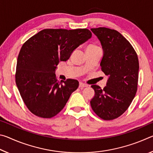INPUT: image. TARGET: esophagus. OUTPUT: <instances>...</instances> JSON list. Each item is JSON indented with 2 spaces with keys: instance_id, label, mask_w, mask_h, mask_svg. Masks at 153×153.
<instances>
[{
  "instance_id": "obj_1",
  "label": "esophagus",
  "mask_w": 153,
  "mask_h": 153,
  "mask_svg": "<svg viewBox=\"0 0 153 153\" xmlns=\"http://www.w3.org/2000/svg\"><path fill=\"white\" fill-rule=\"evenodd\" d=\"M88 85L86 84H84L83 82H79V88H84V87H87Z\"/></svg>"
}]
</instances>
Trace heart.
Listing matches in <instances>:
<instances>
[{
  "label": "heart",
  "instance_id": "obj_1",
  "mask_svg": "<svg viewBox=\"0 0 153 153\" xmlns=\"http://www.w3.org/2000/svg\"><path fill=\"white\" fill-rule=\"evenodd\" d=\"M98 47L97 46L93 45H90L87 48V51H90V50H95V49H97Z\"/></svg>",
  "mask_w": 153,
  "mask_h": 153
}]
</instances>
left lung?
Instances as JSON below:
<instances>
[{
	"label": "left lung",
	"instance_id": "obj_1",
	"mask_svg": "<svg viewBox=\"0 0 153 153\" xmlns=\"http://www.w3.org/2000/svg\"><path fill=\"white\" fill-rule=\"evenodd\" d=\"M101 44V70L108 79L103 89L92 85L94 97L92 110L104 120H112L125 112L132 102L138 87L139 62L132 46L120 32L107 27L92 28Z\"/></svg>",
	"mask_w": 153,
	"mask_h": 153
}]
</instances>
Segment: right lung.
<instances>
[{
	"instance_id": "obj_1",
	"label": "right lung",
	"mask_w": 153,
	"mask_h": 153,
	"mask_svg": "<svg viewBox=\"0 0 153 153\" xmlns=\"http://www.w3.org/2000/svg\"><path fill=\"white\" fill-rule=\"evenodd\" d=\"M91 37L88 29H45L23 45L17 58L15 82L33 114L51 118L64 108L79 82L73 79L59 82L55 75L57 65L68 60L75 49Z\"/></svg>"
}]
</instances>
